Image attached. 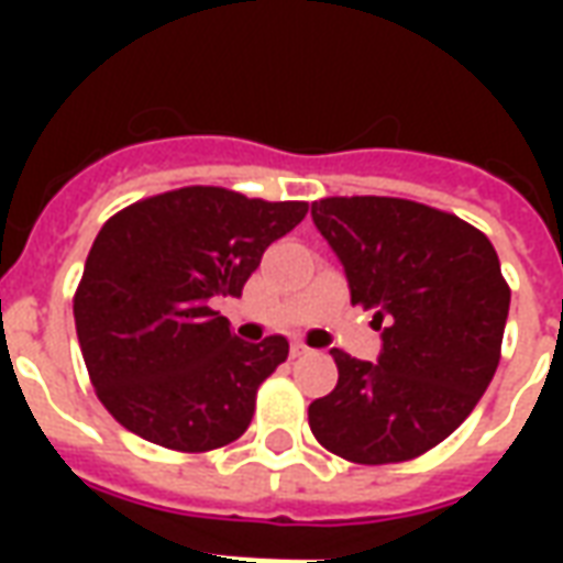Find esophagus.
Returning <instances> with one entry per match:
<instances>
[{
	"mask_svg": "<svg viewBox=\"0 0 563 563\" xmlns=\"http://www.w3.org/2000/svg\"><path fill=\"white\" fill-rule=\"evenodd\" d=\"M289 353H292V358H298V355H307L310 350H307L305 343H292V350H289Z\"/></svg>",
	"mask_w": 563,
	"mask_h": 563,
	"instance_id": "1",
	"label": "esophagus"
}]
</instances>
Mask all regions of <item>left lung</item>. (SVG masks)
Listing matches in <instances>:
<instances>
[{
  "label": "left lung",
  "instance_id": "obj_1",
  "mask_svg": "<svg viewBox=\"0 0 563 563\" xmlns=\"http://www.w3.org/2000/svg\"><path fill=\"white\" fill-rule=\"evenodd\" d=\"M353 305L374 307L377 362L331 350L338 386L307 410L322 446L355 464L434 449L483 398L500 362L509 286L492 241L455 213L407 198L313 201Z\"/></svg>",
  "mask_w": 563,
  "mask_h": 563
}]
</instances>
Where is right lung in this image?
I'll use <instances>...</instances> for the list:
<instances>
[{"instance_id": "obj_1", "label": "right lung", "mask_w": 563, "mask_h": 563, "mask_svg": "<svg viewBox=\"0 0 563 563\" xmlns=\"http://www.w3.org/2000/svg\"><path fill=\"white\" fill-rule=\"evenodd\" d=\"M305 213L307 201L184 186L104 222L75 292V329L117 422L177 452L244 434L258 386L286 362L289 341H238L213 301L238 298L262 253Z\"/></svg>"}]
</instances>
